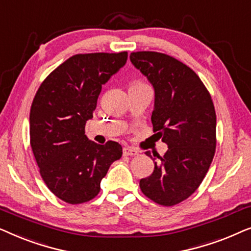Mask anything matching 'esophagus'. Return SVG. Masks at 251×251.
Returning a JSON list of instances; mask_svg holds the SVG:
<instances>
[{"label": "esophagus", "instance_id": "1", "mask_svg": "<svg viewBox=\"0 0 251 251\" xmlns=\"http://www.w3.org/2000/svg\"><path fill=\"white\" fill-rule=\"evenodd\" d=\"M123 155L135 156V155H138V152H137L135 149H132V147H125V149H123Z\"/></svg>", "mask_w": 251, "mask_h": 251}]
</instances>
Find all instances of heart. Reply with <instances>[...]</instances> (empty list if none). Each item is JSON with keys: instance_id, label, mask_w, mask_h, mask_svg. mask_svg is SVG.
I'll use <instances>...</instances> for the list:
<instances>
[{"instance_id": "1", "label": "heart", "mask_w": 251, "mask_h": 251, "mask_svg": "<svg viewBox=\"0 0 251 251\" xmlns=\"http://www.w3.org/2000/svg\"><path fill=\"white\" fill-rule=\"evenodd\" d=\"M139 85H145V84L142 83V82H133V83L131 84V87H139Z\"/></svg>"}]
</instances>
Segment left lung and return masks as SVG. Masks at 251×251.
Masks as SVG:
<instances>
[{
  "label": "left lung",
  "mask_w": 251,
  "mask_h": 251,
  "mask_svg": "<svg viewBox=\"0 0 251 251\" xmlns=\"http://www.w3.org/2000/svg\"><path fill=\"white\" fill-rule=\"evenodd\" d=\"M130 60L153 85V131L168 145L166 154L157 155L159 162L146 152L154 171L139 186L155 203L170 207L197 191L214 159V102L195 72L174 57L138 51L131 52Z\"/></svg>",
  "instance_id": "1"
}]
</instances>
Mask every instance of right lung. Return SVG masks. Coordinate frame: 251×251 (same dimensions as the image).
<instances>
[{
	"label": "right lung",
	"mask_w": 251,
	"mask_h": 251,
	"mask_svg": "<svg viewBox=\"0 0 251 251\" xmlns=\"http://www.w3.org/2000/svg\"><path fill=\"white\" fill-rule=\"evenodd\" d=\"M128 52L75 54L40 85L29 113L30 146L48 188L67 203L97 197L111 164L122 156L119 143L105 145L84 135L101 87L118 73Z\"/></svg>",
	"instance_id": "1"
}]
</instances>
